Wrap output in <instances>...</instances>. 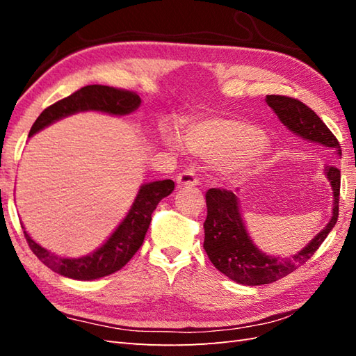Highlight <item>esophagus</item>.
I'll return each mask as SVG.
<instances>
[{"label": "esophagus", "mask_w": 356, "mask_h": 356, "mask_svg": "<svg viewBox=\"0 0 356 356\" xmlns=\"http://www.w3.org/2000/svg\"><path fill=\"white\" fill-rule=\"evenodd\" d=\"M176 184H177V188L195 186L199 184V177L193 170H185L182 172H179V176L176 177Z\"/></svg>", "instance_id": "obj_1"}]
</instances>
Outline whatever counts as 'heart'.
Listing matches in <instances>:
<instances>
[{
    "label": "heart",
    "mask_w": 356,
    "mask_h": 356,
    "mask_svg": "<svg viewBox=\"0 0 356 356\" xmlns=\"http://www.w3.org/2000/svg\"><path fill=\"white\" fill-rule=\"evenodd\" d=\"M165 143L179 149V138L166 131ZM185 148L208 162H225L252 154L263 147V134L255 127L237 119H207L190 124L184 131Z\"/></svg>",
    "instance_id": "1"
}]
</instances>
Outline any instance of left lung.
Masks as SVG:
<instances>
[{"label":"left lung","mask_w":356,"mask_h":356,"mask_svg":"<svg viewBox=\"0 0 356 356\" xmlns=\"http://www.w3.org/2000/svg\"><path fill=\"white\" fill-rule=\"evenodd\" d=\"M266 104L274 110L280 122L286 125L287 130L303 140L327 147L334 149L337 156H341V147L335 136L307 105L298 99L277 95H268ZM323 174L330 184L332 197H334L330 220L303 249L291 257L269 255L254 243L246 229L243 214H241L238 190L237 193L217 190V188L208 190V216L203 223V228H205L203 248L211 263L222 274L245 286L274 283L306 263L326 240L338 220L341 174L334 165L324 166Z\"/></svg>","instance_id":"1"}]
</instances>
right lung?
<instances>
[{"mask_svg":"<svg viewBox=\"0 0 356 356\" xmlns=\"http://www.w3.org/2000/svg\"><path fill=\"white\" fill-rule=\"evenodd\" d=\"M140 104V97L133 92H127V90L99 84L82 87L78 92L45 108L30 128L29 138L40 133L45 127L64 118L76 115V113L97 111L110 116H127L138 110ZM172 191L174 182L170 179L142 184L133 205L128 209L124 220L118 225V228L110 234V237L99 248L82 257H59L53 254L40 243H36L29 236L24 226H22V229H24L30 249L51 270L64 277L81 280V282L97 280L119 270L131 260V257L138 252V249L143 243V238H145L151 223V214L159 205V202Z\"/></svg>","mask_w":356,"mask_h":356,"instance_id":"1","label":"right lung"}]
</instances>
